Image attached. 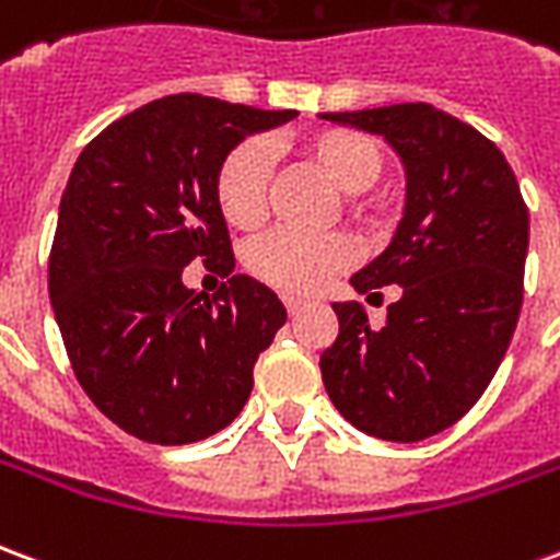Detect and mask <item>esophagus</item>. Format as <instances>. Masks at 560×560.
<instances>
[{
    "instance_id": "esophagus-1",
    "label": "esophagus",
    "mask_w": 560,
    "mask_h": 560,
    "mask_svg": "<svg viewBox=\"0 0 560 560\" xmlns=\"http://www.w3.org/2000/svg\"><path fill=\"white\" fill-rule=\"evenodd\" d=\"M284 308H288V315L296 317L305 308V303L303 300H291V296H288V300H284Z\"/></svg>"
}]
</instances>
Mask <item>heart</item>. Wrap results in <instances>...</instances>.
Returning <instances> with one entry per match:
<instances>
[{"instance_id": "1", "label": "heart", "mask_w": 560, "mask_h": 560, "mask_svg": "<svg viewBox=\"0 0 560 560\" xmlns=\"http://www.w3.org/2000/svg\"><path fill=\"white\" fill-rule=\"evenodd\" d=\"M305 159L348 195V209L360 215L365 200L360 195L375 188L387 171V152L375 138L353 128H317L303 138ZM269 200V149L264 140H243L224 155L215 173V203L224 221L240 231H252L267 219ZM353 260L345 236H300L276 231L257 240L245 267L281 293H315L329 276Z\"/></svg>"}]
</instances>
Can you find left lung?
I'll list each match as a JSON object with an SVG mask.
<instances>
[{"instance_id": "obj_1", "label": "left lung", "mask_w": 560, "mask_h": 560, "mask_svg": "<svg viewBox=\"0 0 560 560\" xmlns=\"http://www.w3.org/2000/svg\"><path fill=\"white\" fill-rule=\"evenodd\" d=\"M327 122L381 135L405 164V212L389 245L353 272L357 293L399 284L384 327L332 303L339 339L320 353L329 399L360 432L411 444L462 420L504 360L528 255V207L501 149L432 104Z\"/></svg>"}]
</instances>
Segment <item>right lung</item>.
Instances as JSON below:
<instances>
[{"label":"right lung","instance_id":"right-lung-1","mask_svg":"<svg viewBox=\"0 0 560 560\" xmlns=\"http://www.w3.org/2000/svg\"><path fill=\"white\" fill-rule=\"evenodd\" d=\"M293 116L167 95L104 128L68 176L50 305L80 387L147 444H195L231 425L288 320L267 284L233 276L215 173L236 143ZM191 259L229 279L219 294L184 288Z\"/></svg>","mask_w":560,"mask_h":560}]
</instances>
